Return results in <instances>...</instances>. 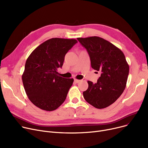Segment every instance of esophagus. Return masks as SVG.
I'll return each instance as SVG.
<instances>
[{"mask_svg":"<svg viewBox=\"0 0 148 148\" xmlns=\"http://www.w3.org/2000/svg\"><path fill=\"white\" fill-rule=\"evenodd\" d=\"M81 80H78V79H74V82L75 83H79Z\"/></svg>","mask_w":148,"mask_h":148,"instance_id":"34e87169","label":"esophagus"}]
</instances>
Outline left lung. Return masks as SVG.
<instances>
[{
	"label": "left lung",
	"instance_id": "8db88e82",
	"mask_svg": "<svg viewBox=\"0 0 148 148\" xmlns=\"http://www.w3.org/2000/svg\"><path fill=\"white\" fill-rule=\"evenodd\" d=\"M86 49L92 68L101 72L95 84L88 81L83 92L86 101L97 108H104L117 100L125 89L129 65L123 52L111 42L98 36L77 38Z\"/></svg>",
	"mask_w": 148,
	"mask_h": 148
}]
</instances>
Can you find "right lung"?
<instances>
[{
    "mask_svg": "<svg viewBox=\"0 0 148 148\" xmlns=\"http://www.w3.org/2000/svg\"><path fill=\"white\" fill-rule=\"evenodd\" d=\"M77 42L74 39L51 38L27 59L22 81L29 100L38 108L53 111L65 101L74 79L58 75L57 69L62 68L65 54Z\"/></svg>",
    "mask_w": 148,
    "mask_h": 148,
    "instance_id": "obj_1",
    "label": "right lung"
}]
</instances>
